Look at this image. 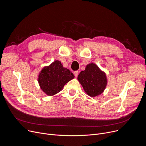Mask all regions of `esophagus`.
Masks as SVG:
<instances>
[{
  "label": "esophagus",
  "instance_id": "esophagus-1",
  "mask_svg": "<svg viewBox=\"0 0 146 146\" xmlns=\"http://www.w3.org/2000/svg\"><path fill=\"white\" fill-rule=\"evenodd\" d=\"M74 74L75 76V77H77L78 74V71H75L74 72Z\"/></svg>",
  "mask_w": 146,
  "mask_h": 146
}]
</instances>
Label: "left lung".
Returning a JSON list of instances; mask_svg holds the SVG:
<instances>
[{
    "mask_svg": "<svg viewBox=\"0 0 146 146\" xmlns=\"http://www.w3.org/2000/svg\"><path fill=\"white\" fill-rule=\"evenodd\" d=\"M77 79L85 92L91 97L103 93L108 82L105 73L93 63L86 66L85 70L80 73Z\"/></svg>",
    "mask_w": 146,
    "mask_h": 146,
    "instance_id": "left-lung-1",
    "label": "left lung"
}]
</instances>
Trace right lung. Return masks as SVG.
<instances>
[{
	"label": "right lung",
	"mask_w": 146,
	"mask_h": 146,
	"mask_svg": "<svg viewBox=\"0 0 146 146\" xmlns=\"http://www.w3.org/2000/svg\"><path fill=\"white\" fill-rule=\"evenodd\" d=\"M74 77V74L69 69L64 68L60 61L55 60L41 70L38 82L45 94L52 96L62 91L66 83Z\"/></svg>",
	"instance_id": "1"
}]
</instances>
